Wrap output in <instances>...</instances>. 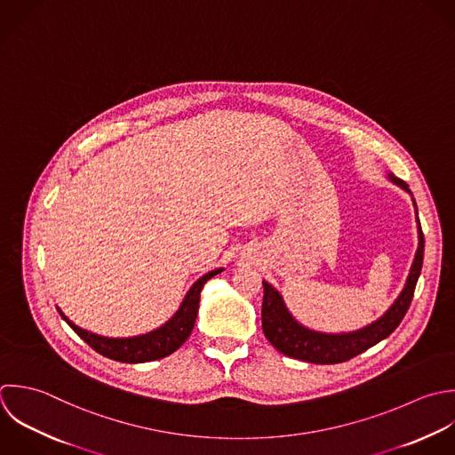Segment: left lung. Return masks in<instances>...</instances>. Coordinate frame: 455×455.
<instances>
[{"mask_svg":"<svg viewBox=\"0 0 455 455\" xmlns=\"http://www.w3.org/2000/svg\"><path fill=\"white\" fill-rule=\"evenodd\" d=\"M388 180L411 195L404 180L397 179L392 173H388ZM413 205L417 212L419 248H417L410 275L406 278L404 289L401 291L397 299L392 303V307L379 319H376L374 323L360 330L346 331V333H324V331H315L303 326L299 321H296V317L287 308L280 291H276L269 282L262 280V285H264L262 330L266 339L271 342V346L276 347V351L283 353L289 358L319 363V365H333L362 355L363 351L385 340L395 331V328L401 324V321L404 319L411 305L415 287L422 271V262H424L426 241H424L415 198H413Z\"/></svg>","mask_w":455,"mask_h":455,"instance_id":"left-lung-1","label":"left lung"}]
</instances>
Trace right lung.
I'll return each mask as SVG.
<instances>
[{
    "label": "right lung",
    "instance_id": "obj_1",
    "mask_svg": "<svg viewBox=\"0 0 455 455\" xmlns=\"http://www.w3.org/2000/svg\"><path fill=\"white\" fill-rule=\"evenodd\" d=\"M223 267L212 269L200 276L186 292L182 303L179 305L177 312L159 328L134 335V337H102L97 333H92L88 330H83L76 326L58 307V312L61 319L99 355L122 362V363H145V362H154L161 360L172 353H175L191 335L198 314V303H200V292L204 285L216 275H220Z\"/></svg>",
    "mask_w": 455,
    "mask_h": 455
}]
</instances>
